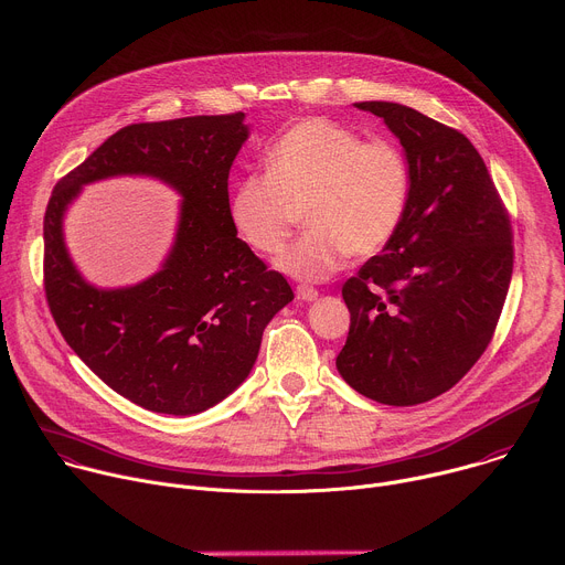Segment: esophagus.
<instances>
[{"label":"esophagus","instance_id":"34e87169","mask_svg":"<svg viewBox=\"0 0 565 565\" xmlns=\"http://www.w3.org/2000/svg\"><path fill=\"white\" fill-rule=\"evenodd\" d=\"M296 296L298 300H305V302H313L318 298V289L309 287V285H298L296 287Z\"/></svg>","mask_w":565,"mask_h":565}]
</instances>
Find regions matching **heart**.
<instances>
[{
  "label": "heart",
  "mask_w": 565,
  "mask_h": 565,
  "mask_svg": "<svg viewBox=\"0 0 565 565\" xmlns=\"http://www.w3.org/2000/svg\"><path fill=\"white\" fill-rule=\"evenodd\" d=\"M265 173L238 180L227 200L236 236L256 254L274 256L305 206L307 234L276 267L300 280H324L350 254L383 252L407 215L412 167L392 140H365L327 118L291 125L265 153Z\"/></svg>",
  "instance_id": "1"
}]
</instances>
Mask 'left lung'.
Instances as JSON below:
<instances>
[{
    "mask_svg": "<svg viewBox=\"0 0 565 565\" xmlns=\"http://www.w3.org/2000/svg\"><path fill=\"white\" fill-rule=\"evenodd\" d=\"M383 118L412 167L394 241L343 285L352 313L335 367L383 405H418L481 359L512 278L510 215L472 142L396 102H356Z\"/></svg>",
    "mask_w": 565,
    "mask_h": 565,
    "instance_id": "obj_1",
    "label": "left lung"
}]
</instances>
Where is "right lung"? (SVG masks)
<instances>
[{
    "instance_id": "1",
    "label": "right lung",
    "mask_w": 565,
    "mask_h": 565,
    "mask_svg": "<svg viewBox=\"0 0 565 565\" xmlns=\"http://www.w3.org/2000/svg\"><path fill=\"white\" fill-rule=\"evenodd\" d=\"M249 138L245 113L142 122L113 134L53 189L44 215V289L71 350L113 392L173 416L204 412L252 372L263 331L294 300L282 274L236 236L230 169ZM149 174L183 195L160 273L99 290L63 243V213L84 183Z\"/></svg>"
}]
</instances>
